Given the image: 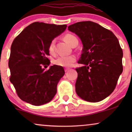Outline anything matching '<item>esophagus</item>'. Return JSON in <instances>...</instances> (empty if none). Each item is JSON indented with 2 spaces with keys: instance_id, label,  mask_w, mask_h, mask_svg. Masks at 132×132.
Listing matches in <instances>:
<instances>
[{
  "instance_id": "34e87169",
  "label": "esophagus",
  "mask_w": 132,
  "mask_h": 132,
  "mask_svg": "<svg viewBox=\"0 0 132 132\" xmlns=\"http://www.w3.org/2000/svg\"><path fill=\"white\" fill-rule=\"evenodd\" d=\"M64 70H65V72H67L68 70H69V68H64Z\"/></svg>"
}]
</instances>
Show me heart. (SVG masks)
<instances>
[{
  "mask_svg": "<svg viewBox=\"0 0 132 132\" xmlns=\"http://www.w3.org/2000/svg\"><path fill=\"white\" fill-rule=\"evenodd\" d=\"M64 39L69 44L71 47H73L75 45L78 44V39L75 35L71 34H67L64 36ZM55 43L56 39H53L50 41L48 47V52L50 55H55ZM76 58L75 56L69 55V56H60L57 57L54 61V64L57 66L64 67H68L73 65V64L75 62Z\"/></svg>",
  "mask_w": 132,
  "mask_h": 132,
  "instance_id": "obj_1",
  "label": "heart"
}]
</instances>
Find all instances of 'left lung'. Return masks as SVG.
<instances>
[{
  "label": "left lung",
  "instance_id": "1",
  "mask_svg": "<svg viewBox=\"0 0 132 132\" xmlns=\"http://www.w3.org/2000/svg\"><path fill=\"white\" fill-rule=\"evenodd\" d=\"M68 28L83 44L78 63L84 65L76 68V92L87 102H100L113 91L122 72L123 53L119 41L112 32L91 21L76 23Z\"/></svg>",
  "mask_w": 132,
  "mask_h": 132
}]
</instances>
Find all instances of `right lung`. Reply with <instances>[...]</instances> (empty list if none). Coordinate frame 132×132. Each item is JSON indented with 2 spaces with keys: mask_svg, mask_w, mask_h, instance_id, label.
Listing matches in <instances>:
<instances>
[{
  "mask_svg": "<svg viewBox=\"0 0 132 132\" xmlns=\"http://www.w3.org/2000/svg\"><path fill=\"white\" fill-rule=\"evenodd\" d=\"M66 24L34 22L15 39L11 47L8 66L10 82L18 96L32 105L51 101L57 92V85L65 71L62 67L49 65L48 47L52 39L62 33Z\"/></svg>",
  "mask_w": 132,
  "mask_h": 132,
  "instance_id": "1",
  "label": "right lung"
}]
</instances>
